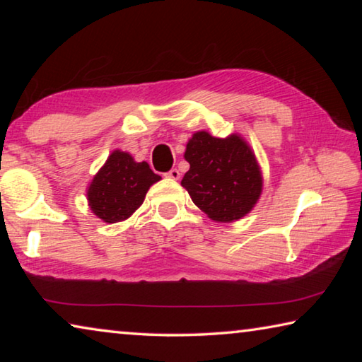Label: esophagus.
<instances>
[{"label":"esophagus","instance_id":"esophagus-1","mask_svg":"<svg viewBox=\"0 0 362 362\" xmlns=\"http://www.w3.org/2000/svg\"><path fill=\"white\" fill-rule=\"evenodd\" d=\"M166 177H169V179H173V180H179V179H180L179 169H170L169 173L166 174Z\"/></svg>","mask_w":362,"mask_h":362}]
</instances>
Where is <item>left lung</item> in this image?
<instances>
[{
    "label": "left lung",
    "instance_id": "8db88e82",
    "mask_svg": "<svg viewBox=\"0 0 362 362\" xmlns=\"http://www.w3.org/2000/svg\"><path fill=\"white\" fill-rule=\"evenodd\" d=\"M183 156L189 169L182 187L207 217L228 223L252 211L263 179L254 151L241 136L218 139L206 131L194 132Z\"/></svg>",
    "mask_w": 362,
    "mask_h": 362
}]
</instances>
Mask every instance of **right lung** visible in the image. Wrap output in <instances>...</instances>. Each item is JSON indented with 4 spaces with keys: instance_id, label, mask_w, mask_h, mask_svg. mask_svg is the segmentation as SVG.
I'll use <instances>...</instances> for the list:
<instances>
[{
    "instance_id": "add662e5",
    "label": "right lung",
    "mask_w": 362,
    "mask_h": 362,
    "mask_svg": "<svg viewBox=\"0 0 362 362\" xmlns=\"http://www.w3.org/2000/svg\"><path fill=\"white\" fill-rule=\"evenodd\" d=\"M158 180L161 177L153 173L148 163H137L129 153L115 150L88 187L90 211L107 223L129 218Z\"/></svg>"
}]
</instances>
